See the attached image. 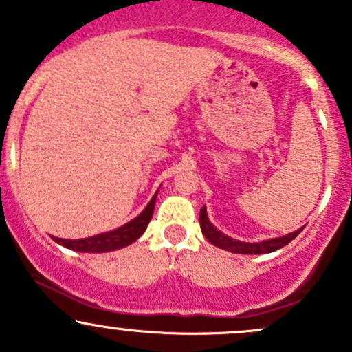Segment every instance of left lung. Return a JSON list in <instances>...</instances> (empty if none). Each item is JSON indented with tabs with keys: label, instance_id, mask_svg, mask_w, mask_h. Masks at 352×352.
I'll return each instance as SVG.
<instances>
[{
	"label": "left lung",
	"instance_id": "obj_1",
	"mask_svg": "<svg viewBox=\"0 0 352 352\" xmlns=\"http://www.w3.org/2000/svg\"><path fill=\"white\" fill-rule=\"evenodd\" d=\"M199 223H201V232L202 235L206 236L208 242H211L214 247L223 248V250L233 252V254H269V252H276L279 248H283L285 245H287L291 240L296 239L300 235V232L303 228L296 230L293 233H287L285 236H279V239H272V240H264V242L258 243H248V242H240V240L232 239V236L225 235L223 232H219L208 218V212H206V206L201 208V214H199Z\"/></svg>",
	"mask_w": 352,
	"mask_h": 352
}]
</instances>
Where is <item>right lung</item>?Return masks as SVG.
<instances>
[{"instance_id":"1","label":"right lung","mask_w":352,"mask_h":352,"mask_svg":"<svg viewBox=\"0 0 352 352\" xmlns=\"http://www.w3.org/2000/svg\"><path fill=\"white\" fill-rule=\"evenodd\" d=\"M158 194V192H156ZM156 194L148 202V206L144 208V211L140 216H136L134 219H131L129 223H126L120 228L112 230V232L100 233V235L88 236V239H80V240H65V239H54L56 242L63 247L71 248V250L76 252H90V254H102V252H112L119 250V248L127 247L133 242H136L148 228V223L153 218V209L156 202Z\"/></svg>"}]
</instances>
